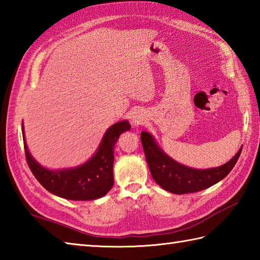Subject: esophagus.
<instances>
[{"label":"esophagus","mask_w":260,"mask_h":260,"mask_svg":"<svg viewBox=\"0 0 260 260\" xmlns=\"http://www.w3.org/2000/svg\"><path fill=\"white\" fill-rule=\"evenodd\" d=\"M129 118H131L132 125L137 126V125H141L143 123V120H144V115H143L141 112H134L131 115Z\"/></svg>","instance_id":"34e87169"}]
</instances>
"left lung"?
Instances as JSON below:
<instances>
[{
    "label": "left lung",
    "instance_id": "left-lung-1",
    "mask_svg": "<svg viewBox=\"0 0 260 260\" xmlns=\"http://www.w3.org/2000/svg\"><path fill=\"white\" fill-rule=\"evenodd\" d=\"M141 141L154 181L162 189L175 194L202 191L218 183L234 169L241 153L240 148L229 162L221 167L198 170L182 165L167 155L158 147L154 137L147 132H142Z\"/></svg>",
    "mask_w": 260,
    "mask_h": 260
}]
</instances>
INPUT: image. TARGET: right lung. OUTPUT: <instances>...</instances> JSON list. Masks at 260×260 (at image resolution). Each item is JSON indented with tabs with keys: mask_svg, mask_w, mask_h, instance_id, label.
Masks as SVG:
<instances>
[{
	"mask_svg": "<svg viewBox=\"0 0 260 260\" xmlns=\"http://www.w3.org/2000/svg\"><path fill=\"white\" fill-rule=\"evenodd\" d=\"M129 129L128 121H118L106 131L97 152L86 163L77 168L53 171L41 167L32 157L27 150L22 123L26 162L36 179L52 194L68 200H96L104 197L113 187L114 147L119 135Z\"/></svg>",
	"mask_w": 260,
	"mask_h": 260,
	"instance_id": "add662e5",
	"label": "right lung"
}]
</instances>
